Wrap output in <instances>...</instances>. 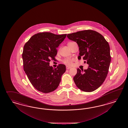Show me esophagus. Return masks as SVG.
I'll return each mask as SVG.
<instances>
[{
    "label": "esophagus",
    "mask_w": 128,
    "mask_h": 128,
    "mask_svg": "<svg viewBox=\"0 0 128 128\" xmlns=\"http://www.w3.org/2000/svg\"><path fill=\"white\" fill-rule=\"evenodd\" d=\"M70 68H71V67L68 66H66V70H70Z\"/></svg>",
    "instance_id": "obj_1"
}]
</instances>
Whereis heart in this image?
<instances>
[{
  "instance_id": "1",
  "label": "heart",
  "mask_w": 128,
  "mask_h": 128,
  "mask_svg": "<svg viewBox=\"0 0 128 128\" xmlns=\"http://www.w3.org/2000/svg\"><path fill=\"white\" fill-rule=\"evenodd\" d=\"M74 42H69L68 44V46H69L71 44L73 43ZM73 62V59L71 58H64L63 60H62V62L65 64L67 66H71L72 64V63Z\"/></svg>"
}]
</instances>
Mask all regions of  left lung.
Here are the masks:
<instances>
[{"instance_id":"left-lung-1","label":"left lung","mask_w":128,"mask_h":128,"mask_svg":"<svg viewBox=\"0 0 128 128\" xmlns=\"http://www.w3.org/2000/svg\"><path fill=\"white\" fill-rule=\"evenodd\" d=\"M67 37L78 44V59L82 57L89 65L87 70L78 68L74 82L82 90L93 92L102 85L108 74L111 62L108 43L100 33L89 30L68 34Z\"/></svg>"}]
</instances>
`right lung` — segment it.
I'll return each instance as SVG.
<instances>
[{
    "mask_svg": "<svg viewBox=\"0 0 128 128\" xmlns=\"http://www.w3.org/2000/svg\"><path fill=\"white\" fill-rule=\"evenodd\" d=\"M66 34L56 35L50 32L33 35L24 46L22 57L23 69L36 89L49 93L58 87L66 66L59 64L54 68L49 66L50 60H55L57 48Z\"/></svg>",
    "mask_w": 128,
    "mask_h": 128,
    "instance_id": "right-lung-1",
    "label": "right lung"
}]
</instances>
